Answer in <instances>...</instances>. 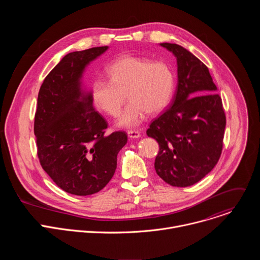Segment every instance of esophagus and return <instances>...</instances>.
Masks as SVG:
<instances>
[{"mask_svg":"<svg viewBox=\"0 0 260 260\" xmlns=\"http://www.w3.org/2000/svg\"><path fill=\"white\" fill-rule=\"evenodd\" d=\"M127 136L131 138V139H138L141 137V134L139 131H128L127 132Z\"/></svg>","mask_w":260,"mask_h":260,"instance_id":"obj_1","label":"esophagus"}]
</instances>
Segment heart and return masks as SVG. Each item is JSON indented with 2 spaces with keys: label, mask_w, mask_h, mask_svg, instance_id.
<instances>
[{
  "label": "heart",
  "mask_w": 260,
  "mask_h": 260,
  "mask_svg": "<svg viewBox=\"0 0 260 260\" xmlns=\"http://www.w3.org/2000/svg\"><path fill=\"white\" fill-rule=\"evenodd\" d=\"M109 80L95 79L91 96L95 106L110 116H117L127 98L131 100L117 124L135 127L147 114L162 111L171 101L174 75L164 61L125 55L107 68Z\"/></svg>",
  "instance_id": "obj_1"
}]
</instances>
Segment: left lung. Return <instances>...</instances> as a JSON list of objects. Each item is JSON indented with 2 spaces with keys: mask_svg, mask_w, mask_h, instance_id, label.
Masks as SVG:
<instances>
[{
  "mask_svg": "<svg viewBox=\"0 0 260 260\" xmlns=\"http://www.w3.org/2000/svg\"><path fill=\"white\" fill-rule=\"evenodd\" d=\"M160 45L177 58L178 83L170 108L146 133L159 145L157 175L172 186L187 187L217 165L226 117L207 66L180 45Z\"/></svg>",
  "mask_w": 260,
  "mask_h": 260,
  "instance_id": "8db88e82",
  "label": "left lung"
}]
</instances>
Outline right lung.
Here are the masks:
<instances>
[{
	"mask_svg": "<svg viewBox=\"0 0 260 260\" xmlns=\"http://www.w3.org/2000/svg\"><path fill=\"white\" fill-rule=\"evenodd\" d=\"M108 46L67 54L44 79L38 94L34 133L43 170L63 191L90 196L112 179L125 132L105 135L106 119L81 87L85 67Z\"/></svg>",
	"mask_w": 260,
	"mask_h": 260,
	"instance_id": "add662e5",
	"label": "right lung"
}]
</instances>
